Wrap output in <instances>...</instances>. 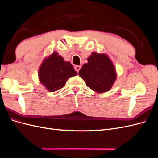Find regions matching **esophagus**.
I'll list each match as a JSON object with an SVG mask.
<instances>
[{"label":"esophagus","instance_id":"esophagus-1","mask_svg":"<svg viewBox=\"0 0 158 158\" xmlns=\"http://www.w3.org/2000/svg\"><path fill=\"white\" fill-rule=\"evenodd\" d=\"M80 69H81V66H74V69H75V70L76 72H77V73H78Z\"/></svg>","mask_w":158,"mask_h":158}]
</instances>
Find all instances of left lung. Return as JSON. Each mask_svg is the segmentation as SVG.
<instances>
[{
    "label": "left lung",
    "mask_w": 158,
    "mask_h": 158,
    "mask_svg": "<svg viewBox=\"0 0 158 158\" xmlns=\"http://www.w3.org/2000/svg\"><path fill=\"white\" fill-rule=\"evenodd\" d=\"M88 61L80 70L79 76L87 86L95 92H107L116 80L115 70L111 61L106 55L96 52H93Z\"/></svg>",
    "instance_id": "left-lung-1"
}]
</instances>
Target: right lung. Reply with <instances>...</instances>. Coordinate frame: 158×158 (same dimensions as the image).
<instances>
[{
    "label": "right lung",
    "instance_id": "obj_1",
    "mask_svg": "<svg viewBox=\"0 0 158 158\" xmlns=\"http://www.w3.org/2000/svg\"><path fill=\"white\" fill-rule=\"evenodd\" d=\"M77 74L69 62L54 52L42 63L39 70L40 80L50 92H56L64 87L66 81Z\"/></svg>",
    "mask_w": 158,
    "mask_h": 158
}]
</instances>
